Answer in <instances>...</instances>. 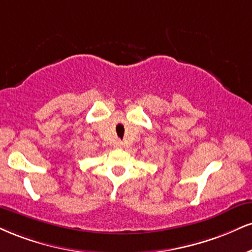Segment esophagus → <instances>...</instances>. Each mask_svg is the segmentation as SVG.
Here are the masks:
<instances>
[{
    "instance_id": "1",
    "label": "esophagus",
    "mask_w": 252,
    "mask_h": 252,
    "mask_svg": "<svg viewBox=\"0 0 252 252\" xmlns=\"http://www.w3.org/2000/svg\"><path fill=\"white\" fill-rule=\"evenodd\" d=\"M116 147H117V148H122V147H123V143H122V142H117Z\"/></svg>"
}]
</instances>
